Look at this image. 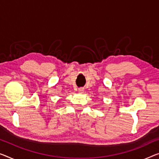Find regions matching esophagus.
Segmentation results:
<instances>
[{
  "label": "esophagus",
  "instance_id": "esophagus-1",
  "mask_svg": "<svg viewBox=\"0 0 159 159\" xmlns=\"http://www.w3.org/2000/svg\"><path fill=\"white\" fill-rule=\"evenodd\" d=\"M79 92L80 93H83L84 92V88H79Z\"/></svg>",
  "mask_w": 159,
  "mask_h": 159
}]
</instances>
